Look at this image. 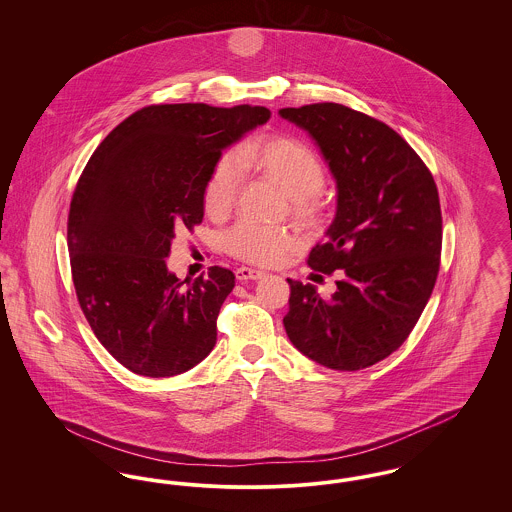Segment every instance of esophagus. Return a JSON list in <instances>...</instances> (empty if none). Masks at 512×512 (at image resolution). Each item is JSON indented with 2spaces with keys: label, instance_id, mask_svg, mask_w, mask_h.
I'll return each mask as SVG.
<instances>
[{
  "label": "esophagus",
  "instance_id": "34e87169",
  "mask_svg": "<svg viewBox=\"0 0 512 512\" xmlns=\"http://www.w3.org/2000/svg\"><path fill=\"white\" fill-rule=\"evenodd\" d=\"M263 276H265V272L259 268L240 267L236 270L238 280H261Z\"/></svg>",
  "mask_w": 512,
  "mask_h": 512
}]
</instances>
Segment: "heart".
I'll return each mask as SVG.
<instances>
[{"label": "heart", "mask_w": 512, "mask_h": 512, "mask_svg": "<svg viewBox=\"0 0 512 512\" xmlns=\"http://www.w3.org/2000/svg\"><path fill=\"white\" fill-rule=\"evenodd\" d=\"M238 161L244 169L267 176L288 195L293 219L315 222L322 217L324 201L320 188L324 184V167L315 149L293 136L272 134L242 147ZM240 180L238 163L230 155L220 157L203 184L201 201L205 213L215 219L228 215L240 190ZM292 245L288 230L255 220H238L222 234V249L226 253L255 265L278 263Z\"/></svg>", "instance_id": "1"}]
</instances>
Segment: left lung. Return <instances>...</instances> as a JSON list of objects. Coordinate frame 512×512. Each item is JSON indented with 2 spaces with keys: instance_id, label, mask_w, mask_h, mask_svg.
Segmentation results:
<instances>
[{
  "instance_id": "obj_1",
  "label": "left lung",
  "mask_w": 512,
  "mask_h": 512,
  "mask_svg": "<svg viewBox=\"0 0 512 512\" xmlns=\"http://www.w3.org/2000/svg\"><path fill=\"white\" fill-rule=\"evenodd\" d=\"M278 113L309 132L338 186L336 217L307 259L322 274L338 270V290L324 299L313 284L288 278L286 334L318 365H376L409 338L436 286V182L413 147L365 113L340 103Z\"/></svg>"
}]
</instances>
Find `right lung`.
Here are the masks:
<instances>
[{"label": "right lung", "instance_id": "right-lung-1", "mask_svg": "<svg viewBox=\"0 0 512 512\" xmlns=\"http://www.w3.org/2000/svg\"><path fill=\"white\" fill-rule=\"evenodd\" d=\"M267 107L149 105L113 128L74 188L67 240L74 290L99 343L134 374L167 378L217 343L232 270L180 282L167 268L174 232L203 220V184Z\"/></svg>", "mask_w": 512, "mask_h": 512}]
</instances>
